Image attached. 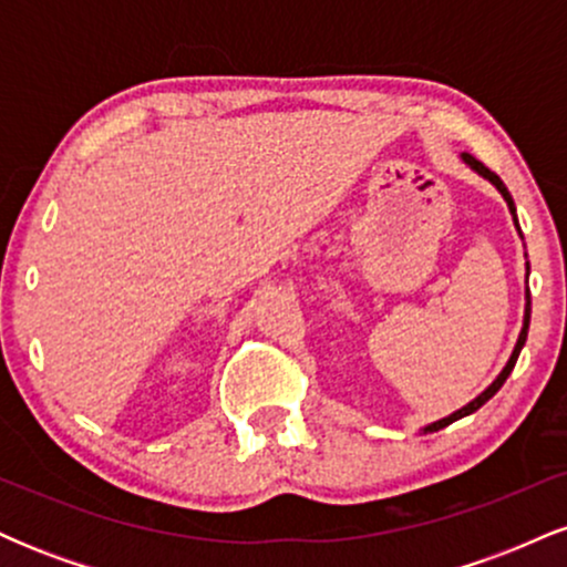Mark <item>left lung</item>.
<instances>
[{
    "label": "left lung",
    "instance_id": "8db88e82",
    "mask_svg": "<svg viewBox=\"0 0 567 567\" xmlns=\"http://www.w3.org/2000/svg\"><path fill=\"white\" fill-rule=\"evenodd\" d=\"M464 162H466V165H470V167H472V171H477L480 175H483V178H487V181H491V184H493V186H496V188H498V192H501V197H504V199H506V205H509V213H512V216H514V202H512V194H509V188H506V186H504V181H501V178H498V175H496V173H493V171H487V167L483 165V162H480V159H474V157H472V154H466V152H464ZM514 226H517V229H519V224H517V216H514ZM525 298H528V303H525V322H523V330H519V338H517V347H514V351H512V357H509V362H506V368H504V370H501V375H498V379H496V381H493V383H491V386H487V389H485V392L477 396V400H472V402H470V405H464V408H461V410H455V413H453V415H447V419H442V421H434V424H429V426L424 429V432H440V429H442V426L453 424V421H458V419H464V415H470V413H474V410H480V408H483V405H485V402H487V400H491V396H493V394H496L501 386H504V381H506V379H509V373H512V370H514V362H517L519 351H523V347H525V338H528V324H530V292H525Z\"/></svg>",
    "mask_w": 567,
    "mask_h": 567
}]
</instances>
